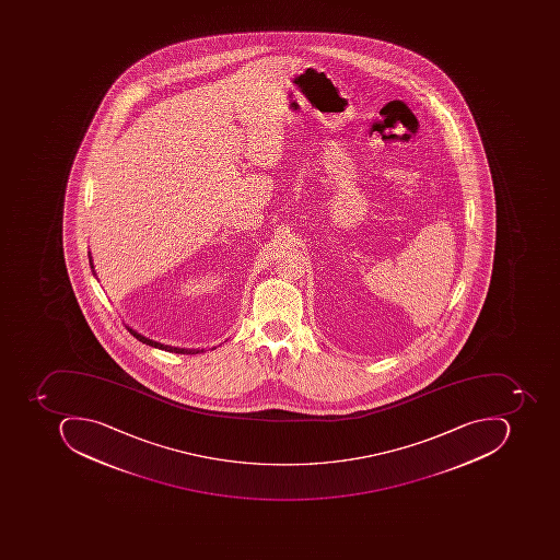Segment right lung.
<instances>
[{"label":"right lung","instance_id":"right-lung-1","mask_svg":"<svg viewBox=\"0 0 560 560\" xmlns=\"http://www.w3.org/2000/svg\"><path fill=\"white\" fill-rule=\"evenodd\" d=\"M89 264H91L92 275L95 276V279H97V275H95L94 271V262H92V256L91 253H89ZM100 281V279H97ZM126 328H128V331L131 332L132 337H136V340L141 341V343L150 345V347L158 348V350H165V351H172V353H179V354H197L200 353V351H206L203 348H178V347H170V345H163L160 343V341L150 340V338L144 337V335H141V332L136 331V329H132L131 326L126 325ZM217 348V347H213ZM212 348V350H213Z\"/></svg>","mask_w":560,"mask_h":560}]
</instances>
